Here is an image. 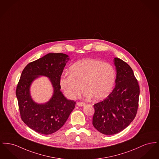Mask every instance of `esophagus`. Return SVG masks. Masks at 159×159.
I'll use <instances>...</instances> for the list:
<instances>
[{
    "label": "esophagus",
    "mask_w": 159,
    "mask_h": 159,
    "mask_svg": "<svg viewBox=\"0 0 159 159\" xmlns=\"http://www.w3.org/2000/svg\"><path fill=\"white\" fill-rule=\"evenodd\" d=\"M77 106L82 107V106H84L85 105V103H82V102H77Z\"/></svg>",
    "instance_id": "obj_1"
}]
</instances>
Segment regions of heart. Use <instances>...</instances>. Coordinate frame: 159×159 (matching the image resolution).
I'll return each mask as SVG.
<instances>
[{"label": "heart", "instance_id": "obj_1", "mask_svg": "<svg viewBox=\"0 0 159 159\" xmlns=\"http://www.w3.org/2000/svg\"><path fill=\"white\" fill-rule=\"evenodd\" d=\"M116 72L113 66L95 59L79 61L70 67V74L61 76L59 84L70 99H75L84 89V95L95 100L106 98L115 84Z\"/></svg>", "mask_w": 159, "mask_h": 159}]
</instances>
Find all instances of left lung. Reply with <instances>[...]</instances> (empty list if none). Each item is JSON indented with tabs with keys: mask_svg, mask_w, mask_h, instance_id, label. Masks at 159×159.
<instances>
[{
	"mask_svg": "<svg viewBox=\"0 0 159 159\" xmlns=\"http://www.w3.org/2000/svg\"><path fill=\"white\" fill-rule=\"evenodd\" d=\"M116 77L112 93L93 105V127L106 135L116 134L129 125L138 108L139 86L130 66L115 57Z\"/></svg>",
	"mask_w": 159,
	"mask_h": 159,
	"instance_id": "left-lung-1",
	"label": "left lung"
}]
</instances>
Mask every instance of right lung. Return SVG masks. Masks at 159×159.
I'll list each match as a JSON object with an SVG mask.
<instances>
[{
	"label": "right lung",
	"mask_w": 159,
	"mask_h": 159,
	"mask_svg": "<svg viewBox=\"0 0 159 159\" xmlns=\"http://www.w3.org/2000/svg\"><path fill=\"white\" fill-rule=\"evenodd\" d=\"M69 60L66 54L50 53L30 62L22 71L16 92L21 118L38 133L48 135L59 130L75 109V102L60 91L59 80ZM39 76L49 78L54 88L52 98L43 104L35 102L30 93V85Z\"/></svg>",
	"instance_id": "right-lung-1"
}]
</instances>
